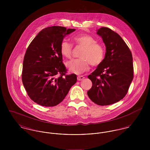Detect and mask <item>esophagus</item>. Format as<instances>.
<instances>
[{
	"mask_svg": "<svg viewBox=\"0 0 150 150\" xmlns=\"http://www.w3.org/2000/svg\"><path fill=\"white\" fill-rule=\"evenodd\" d=\"M84 78L85 77L84 76H77V80L79 81H81V80H83Z\"/></svg>",
	"mask_w": 150,
	"mask_h": 150,
	"instance_id": "obj_1",
	"label": "esophagus"
}]
</instances>
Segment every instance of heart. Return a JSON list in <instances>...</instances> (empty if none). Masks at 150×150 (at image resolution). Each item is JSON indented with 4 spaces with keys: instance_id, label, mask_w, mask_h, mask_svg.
Segmentation results:
<instances>
[{
    "instance_id": "obj_1",
    "label": "heart",
    "mask_w": 150,
    "mask_h": 150,
    "mask_svg": "<svg viewBox=\"0 0 150 150\" xmlns=\"http://www.w3.org/2000/svg\"><path fill=\"white\" fill-rule=\"evenodd\" d=\"M73 44L83 47L79 54L80 58L73 59L66 64L71 72L81 74L89 69V64L98 66L100 64L105 57V49L101 44L96 43V40L90 35L81 34L73 38ZM60 52L66 58L72 57L73 44L67 41H62L60 45Z\"/></svg>"
}]
</instances>
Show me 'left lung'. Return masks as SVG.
I'll list each match as a JSON object with an SVG mask.
<instances>
[{"label": "left lung", "mask_w": 150, "mask_h": 150, "mask_svg": "<svg viewBox=\"0 0 150 150\" xmlns=\"http://www.w3.org/2000/svg\"><path fill=\"white\" fill-rule=\"evenodd\" d=\"M97 34L106 47L105 58L88 76L92 83L87 94L100 106H107L122 99L133 79L132 52L121 37L111 29L102 27Z\"/></svg>", "instance_id": "obj_1"}]
</instances>
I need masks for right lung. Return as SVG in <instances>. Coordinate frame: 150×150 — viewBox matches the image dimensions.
<instances>
[{"label":"right lung","mask_w":150,"mask_h":150,"mask_svg":"<svg viewBox=\"0 0 150 150\" xmlns=\"http://www.w3.org/2000/svg\"><path fill=\"white\" fill-rule=\"evenodd\" d=\"M75 30L58 26L45 28L26 51L22 83L29 98L40 106L52 107L60 103L77 81L76 74H66L60 52L64 37Z\"/></svg>","instance_id":"right-lung-1"}]
</instances>
